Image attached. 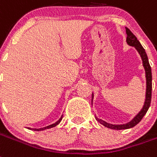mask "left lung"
Segmentation results:
<instances>
[{"label":"left lung","mask_w":157,"mask_h":157,"mask_svg":"<svg viewBox=\"0 0 157 157\" xmlns=\"http://www.w3.org/2000/svg\"><path fill=\"white\" fill-rule=\"evenodd\" d=\"M126 29V34H127V37H126V42L128 43V45L131 46V47H134L135 49L138 51V52L140 55L142 60H143V65L145 70V74H146V81H147V88H146V99L143 107L142 108V110L139 111L138 115H136L135 117L133 118V120L129 121L128 123L124 124H109V123L105 122L104 120L98 119L96 116V120H98V122L104 125L105 127L111 129H115V130H121V129H128V128H131L134 127L135 125H137L138 123L140 122L141 120L143 119V116L146 115V113L148 110L149 107H150L151 104V69L150 64L148 61L147 56L145 50L143 47V46L141 45L137 37H135V35H133V33L131 32L130 30L128 28H125ZM92 97V99H93V94Z\"/></svg>","instance_id":"8db88e82"}]
</instances>
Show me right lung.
Instances as JSON below:
<instances>
[{
    "label": "right lung",
    "mask_w": 157,
    "mask_h": 157,
    "mask_svg": "<svg viewBox=\"0 0 157 157\" xmlns=\"http://www.w3.org/2000/svg\"><path fill=\"white\" fill-rule=\"evenodd\" d=\"M62 118H63V115H62L61 117L59 118V120H58V121H56V122L55 123V124H51V125H48V126H47V127H44V128H29V129H33V130H36V131H41V130H44V129H47V128H53V127H55V126H56L57 124H59V122L61 121Z\"/></svg>",
    "instance_id": "right-lung-1"
}]
</instances>
